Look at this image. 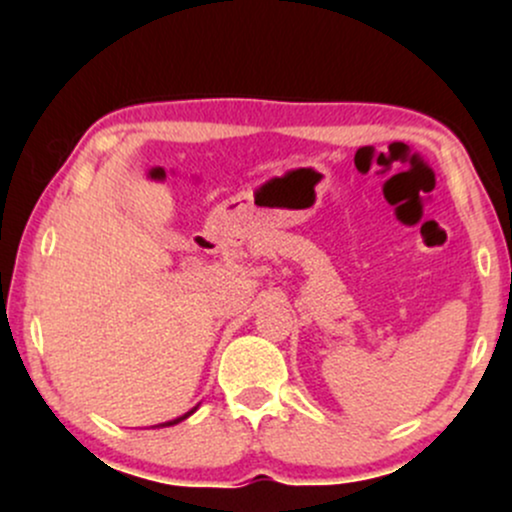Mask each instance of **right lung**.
I'll return each mask as SVG.
<instances>
[{
    "label": "right lung",
    "mask_w": 512,
    "mask_h": 512,
    "mask_svg": "<svg viewBox=\"0 0 512 512\" xmlns=\"http://www.w3.org/2000/svg\"><path fill=\"white\" fill-rule=\"evenodd\" d=\"M192 411H195V409H192ZM192 411H190V414H192ZM190 414L180 416V419H175V421H168V424H163V426H173V424H178V421H182V419H187V416H190Z\"/></svg>",
    "instance_id": "add662e5"
}]
</instances>
